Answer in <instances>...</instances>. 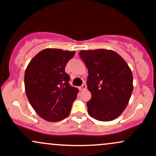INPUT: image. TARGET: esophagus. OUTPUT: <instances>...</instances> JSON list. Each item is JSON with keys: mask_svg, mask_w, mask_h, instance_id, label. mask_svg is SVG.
Here are the masks:
<instances>
[{"mask_svg": "<svg viewBox=\"0 0 156 156\" xmlns=\"http://www.w3.org/2000/svg\"><path fill=\"white\" fill-rule=\"evenodd\" d=\"M80 88V91H83V90L86 89V88H87V85H85V84H83V85H82L81 86H80V88Z\"/></svg>", "mask_w": 156, "mask_h": 156, "instance_id": "1", "label": "esophagus"}]
</instances>
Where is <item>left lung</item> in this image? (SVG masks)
<instances>
[{
  "instance_id": "1",
  "label": "left lung",
  "mask_w": 156,
  "mask_h": 156,
  "mask_svg": "<svg viewBox=\"0 0 156 156\" xmlns=\"http://www.w3.org/2000/svg\"><path fill=\"white\" fill-rule=\"evenodd\" d=\"M79 54L88 71L87 85L91 98L87 102L88 113L100 121L118 118L133 91V76L129 65L112 50L81 51Z\"/></svg>"
}]
</instances>
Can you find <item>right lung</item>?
<instances>
[{
	"instance_id": "right-lung-1",
	"label": "right lung",
	"mask_w": 156,
	"mask_h": 156,
	"mask_svg": "<svg viewBox=\"0 0 156 156\" xmlns=\"http://www.w3.org/2000/svg\"><path fill=\"white\" fill-rule=\"evenodd\" d=\"M75 51L46 48L34 56L24 73L25 92L35 112L49 122L70 115L79 89L69 84L65 65Z\"/></svg>"
}]
</instances>
